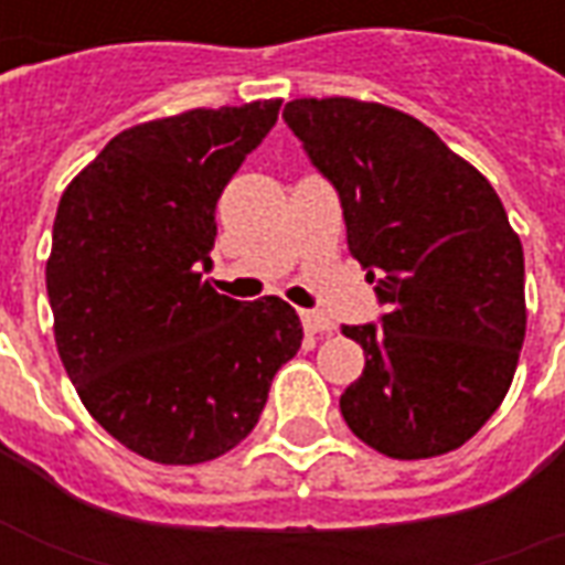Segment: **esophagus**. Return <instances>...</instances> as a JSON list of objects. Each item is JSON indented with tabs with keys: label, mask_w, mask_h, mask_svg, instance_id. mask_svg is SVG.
Segmentation results:
<instances>
[{
	"label": "esophagus",
	"mask_w": 565,
	"mask_h": 565,
	"mask_svg": "<svg viewBox=\"0 0 565 565\" xmlns=\"http://www.w3.org/2000/svg\"><path fill=\"white\" fill-rule=\"evenodd\" d=\"M302 327L308 335H318V332H332V320L323 318L320 311H302Z\"/></svg>",
	"instance_id": "34e87169"
}]
</instances>
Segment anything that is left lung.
<instances>
[{
	"mask_svg": "<svg viewBox=\"0 0 565 565\" xmlns=\"http://www.w3.org/2000/svg\"><path fill=\"white\" fill-rule=\"evenodd\" d=\"M284 120L335 186L348 250L387 308L381 327H342L366 354L344 424L393 460L460 448L505 399L526 335L523 247L497 190L387 105L294 99Z\"/></svg>",
	"mask_w": 565,
	"mask_h": 565,
	"instance_id": "obj_1",
	"label": "left lung"
}]
</instances>
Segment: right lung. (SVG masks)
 I'll use <instances>...</instances> for the list:
<instances>
[{"mask_svg": "<svg viewBox=\"0 0 565 565\" xmlns=\"http://www.w3.org/2000/svg\"><path fill=\"white\" fill-rule=\"evenodd\" d=\"M278 108H193L124 129L60 199L44 269L56 351L93 420L145 460L233 450L302 344L284 299L238 302L202 281L217 199Z\"/></svg>", "mask_w": 565, "mask_h": 565, "instance_id": "obj_1", "label": "right lung"}]
</instances>
